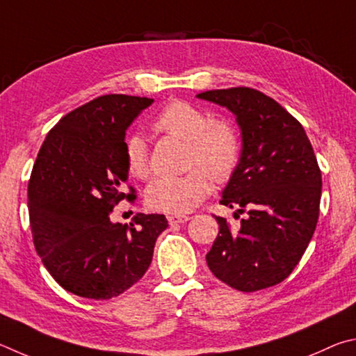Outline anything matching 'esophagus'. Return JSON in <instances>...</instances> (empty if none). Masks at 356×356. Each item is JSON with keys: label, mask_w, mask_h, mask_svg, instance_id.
<instances>
[{"label": "esophagus", "mask_w": 356, "mask_h": 356, "mask_svg": "<svg viewBox=\"0 0 356 356\" xmlns=\"http://www.w3.org/2000/svg\"><path fill=\"white\" fill-rule=\"evenodd\" d=\"M167 219H168V223H170V225H178V223H186L188 220H191V217L179 214V216H168Z\"/></svg>", "instance_id": "1"}]
</instances>
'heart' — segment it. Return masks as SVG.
<instances>
[{"label": "heart", "instance_id": "1", "mask_svg": "<svg viewBox=\"0 0 356 356\" xmlns=\"http://www.w3.org/2000/svg\"><path fill=\"white\" fill-rule=\"evenodd\" d=\"M154 129L188 140V164L194 168L183 177L158 178L147 188V204L159 213L179 216L194 209L209 194L211 181L232 178L241 158V140L233 124L211 120L207 111L188 102L168 103L153 123ZM127 170L137 179L149 177L148 149L140 136H131L124 145Z\"/></svg>", "mask_w": 356, "mask_h": 356}]
</instances>
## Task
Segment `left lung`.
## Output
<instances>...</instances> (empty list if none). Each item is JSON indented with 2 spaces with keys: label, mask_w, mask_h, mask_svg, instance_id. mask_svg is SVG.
Wrapping results in <instances>:
<instances>
[{
  "label": "left lung",
  "mask_w": 356,
  "mask_h": 356,
  "mask_svg": "<svg viewBox=\"0 0 356 356\" xmlns=\"http://www.w3.org/2000/svg\"><path fill=\"white\" fill-rule=\"evenodd\" d=\"M197 98L227 108L241 129V158L220 203L247 211L238 229L216 217L219 234L207 254L211 272L253 292L294 270L319 219L322 175L307 133L275 99L248 87L208 90Z\"/></svg>",
  "instance_id": "8db88e82"
}]
</instances>
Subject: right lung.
I'll return each instance as SVG.
<instances>
[{
  "label": "right lung",
  "instance_id": "obj_1",
  "mask_svg": "<svg viewBox=\"0 0 356 356\" xmlns=\"http://www.w3.org/2000/svg\"><path fill=\"white\" fill-rule=\"evenodd\" d=\"M153 98L103 95L68 112L37 154L28 186L31 232L43 266L74 296L108 300L139 282L154 242L168 227L162 214L114 223L112 208L128 181L124 136Z\"/></svg>",
  "mask_w": 356,
  "mask_h": 356
}]
</instances>
